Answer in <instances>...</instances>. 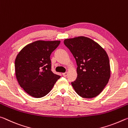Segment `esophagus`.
<instances>
[{
	"instance_id": "34e87169",
	"label": "esophagus",
	"mask_w": 128,
	"mask_h": 128,
	"mask_svg": "<svg viewBox=\"0 0 128 128\" xmlns=\"http://www.w3.org/2000/svg\"><path fill=\"white\" fill-rule=\"evenodd\" d=\"M62 75H63V76H64V77H66L67 75H68V72H64V73H63Z\"/></svg>"
}]
</instances>
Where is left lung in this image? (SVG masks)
<instances>
[{
	"label": "left lung",
	"instance_id": "obj_1",
	"mask_svg": "<svg viewBox=\"0 0 128 128\" xmlns=\"http://www.w3.org/2000/svg\"><path fill=\"white\" fill-rule=\"evenodd\" d=\"M64 45L76 60L77 78L72 84L84 98H92L101 93L110 78V60L106 52L92 40L86 37L66 39Z\"/></svg>",
	"mask_w": 128,
	"mask_h": 128
}]
</instances>
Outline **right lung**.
<instances>
[{
  "label": "right lung",
  "instance_id": "add662e5",
  "mask_svg": "<svg viewBox=\"0 0 128 128\" xmlns=\"http://www.w3.org/2000/svg\"><path fill=\"white\" fill-rule=\"evenodd\" d=\"M60 41H37L22 48L14 62L20 87L34 98L44 97L51 91L60 76L52 71L50 56Z\"/></svg>",
  "mask_w": 128,
  "mask_h": 128
}]
</instances>
